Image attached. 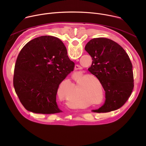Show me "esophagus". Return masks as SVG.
Returning a JSON list of instances; mask_svg holds the SVG:
<instances>
[{"label": "esophagus", "instance_id": "obj_1", "mask_svg": "<svg viewBox=\"0 0 146 146\" xmlns=\"http://www.w3.org/2000/svg\"><path fill=\"white\" fill-rule=\"evenodd\" d=\"M81 69V66H80V65H75V68H74V70H80Z\"/></svg>", "mask_w": 146, "mask_h": 146}]
</instances>
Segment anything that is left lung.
<instances>
[{
	"instance_id": "1",
	"label": "left lung",
	"mask_w": 146,
	"mask_h": 146,
	"mask_svg": "<svg viewBox=\"0 0 146 146\" xmlns=\"http://www.w3.org/2000/svg\"><path fill=\"white\" fill-rule=\"evenodd\" d=\"M92 62L88 70L100 82L105 91V102L95 113L110 112L122 107L130 97L134 82L132 65L123 48L112 40L99 37L85 47Z\"/></svg>"
}]
</instances>
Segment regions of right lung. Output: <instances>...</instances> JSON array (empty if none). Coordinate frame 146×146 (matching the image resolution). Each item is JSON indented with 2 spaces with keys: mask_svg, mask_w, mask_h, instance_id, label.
<instances>
[{
  "mask_svg": "<svg viewBox=\"0 0 146 146\" xmlns=\"http://www.w3.org/2000/svg\"><path fill=\"white\" fill-rule=\"evenodd\" d=\"M74 66L58 38L43 36L29 41L18 54L14 72L13 84L21 103L35 113L61 112L56 102L58 89Z\"/></svg>",
  "mask_w": 146,
  "mask_h": 146,
  "instance_id": "1",
  "label": "right lung"
}]
</instances>
